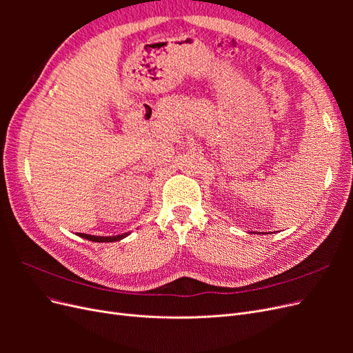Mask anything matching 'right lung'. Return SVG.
<instances>
[{
  "instance_id": "1",
  "label": "right lung",
  "mask_w": 353,
  "mask_h": 353,
  "mask_svg": "<svg viewBox=\"0 0 353 353\" xmlns=\"http://www.w3.org/2000/svg\"><path fill=\"white\" fill-rule=\"evenodd\" d=\"M78 236L82 239H87L90 241H95V243H113V241H119L125 237L130 236V232H125V234H117V236H91V234H83V232H78Z\"/></svg>"
}]
</instances>
